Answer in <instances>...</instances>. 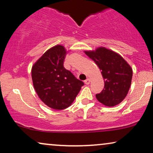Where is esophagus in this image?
Listing matches in <instances>:
<instances>
[{
	"mask_svg": "<svg viewBox=\"0 0 153 153\" xmlns=\"http://www.w3.org/2000/svg\"><path fill=\"white\" fill-rule=\"evenodd\" d=\"M84 83H85L86 85H89L90 83V79H87L86 80L84 81Z\"/></svg>",
	"mask_w": 153,
	"mask_h": 153,
	"instance_id": "esophagus-1",
	"label": "esophagus"
}]
</instances>
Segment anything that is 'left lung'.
<instances>
[{"instance_id":"8db88e82","label":"left lung","mask_w":153,"mask_h":153,"mask_svg":"<svg viewBox=\"0 0 153 153\" xmlns=\"http://www.w3.org/2000/svg\"><path fill=\"white\" fill-rule=\"evenodd\" d=\"M85 53L98 66L104 80L103 90L96 94L97 100L108 107L118 105L125 99L131 85V67L120 55L105 48Z\"/></svg>"}]
</instances>
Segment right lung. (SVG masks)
<instances>
[{"label":"right lung","mask_w":153,"mask_h":153,"mask_svg":"<svg viewBox=\"0 0 153 153\" xmlns=\"http://www.w3.org/2000/svg\"><path fill=\"white\" fill-rule=\"evenodd\" d=\"M66 50L54 46L44 53L32 69L34 89L43 102L55 110L71 105L84 83L63 66Z\"/></svg>","instance_id":"add662e5"}]
</instances>
